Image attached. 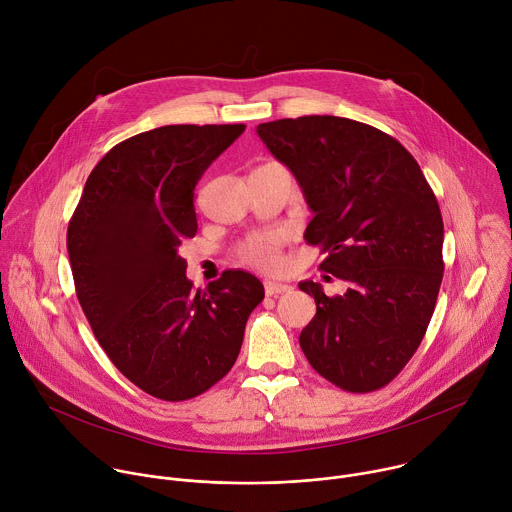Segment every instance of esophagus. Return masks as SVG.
Here are the masks:
<instances>
[{
  "label": "esophagus",
  "mask_w": 512,
  "mask_h": 512,
  "mask_svg": "<svg viewBox=\"0 0 512 512\" xmlns=\"http://www.w3.org/2000/svg\"><path fill=\"white\" fill-rule=\"evenodd\" d=\"M263 285H265L267 296H279V294H287V291H291V285L279 283V281H265Z\"/></svg>",
  "instance_id": "34e87169"
}]
</instances>
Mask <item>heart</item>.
I'll return each mask as SVG.
<instances>
[{"label":"heart","mask_w":512,"mask_h":512,"mask_svg":"<svg viewBox=\"0 0 512 512\" xmlns=\"http://www.w3.org/2000/svg\"><path fill=\"white\" fill-rule=\"evenodd\" d=\"M281 243L283 237L279 233H263L249 237L237 251L239 259L257 269H277L281 265Z\"/></svg>","instance_id":"heart-1"}]
</instances>
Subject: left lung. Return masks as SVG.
I'll list each match as a JSON object with an SVG mask.
<instances>
[{
	"label": "left lung",
	"instance_id": "1",
	"mask_svg": "<svg viewBox=\"0 0 512 512\" xmlns=\"http://www.w3.org/2000/svg\"><path fill=\"white\" fill-rule=\"evenodd\" d=\"M257 133L304 190L314 212L304 237L326 253L320 269L348 283L332 298L320 283H300L316 300L300 346L332 385L377 391L419 348L440 294V204L415 158L373 125L306 115Z\"/></svg>",
	"mask_w": 512,
	"mask_h": 512
}]
</instances>
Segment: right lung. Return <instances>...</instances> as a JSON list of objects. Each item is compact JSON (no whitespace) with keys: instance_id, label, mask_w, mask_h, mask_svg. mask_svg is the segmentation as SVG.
Listing matches in <instances>:
<instances>
[{"instance_id":"right-lung-1","label":"right lung","mask_w":512,"mask_h":512,"mask_svg":"<svg viewBox=\"0 0 512 512\" xmlns=\"http://www.w3.org/2000/svg\"><path fill=\"white\" fill-rule=\"evenodd\" d=\"M243 131L164 125L117 143L68 223L77 298L99 344L123 377L162 401L198 397L233 369L265 296L255 275L233 269L194 289L178 253L198 229V180Z\"/></svg>"}]
</instances>
